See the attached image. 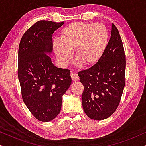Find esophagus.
<instances>
[{
    "label": "esophagus",
    "instance_id": "34e87169",
    "mask_svg": "<svg viewBox=\"0 0 146 146\" xmlns=\"http://www.w3.org/2000/svg\"><path fill=\"white\" fill-rule=\"evenodd\" d=\"M70 76H71L72 80L74 82H76V81H78L79 80V76H78L77 74H76L73 70L71 71Z\"/></svg>",
    "mask_w": 146,
    "mask_h": 146
}]
</instances>
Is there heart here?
Returning a JSON list of instances; mask_svg holds the SVG:
<instances>
[{
	"mask_svg": "<svg viewBox=\"0 0 146 146\" xmlns=\"http://www.w3.org/2000/svg\"><path fill=\"white\" fill-rule=\"evenodd\" d=\"M108 39V33L103 24L75 22L61 31L60 42H55L54 49L61 65L68 64L75 51L76 59L90 66L103 54Z\"/></svg>",
	"mask_w": 146,
	"mask_h": 146,
	"instance_id": "1",
	"label": "heart"
}]
</instances>
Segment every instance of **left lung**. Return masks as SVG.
Returning a JSON list of instances; mask_svg holds the SVG:
<instances>
[{"mask_svg":"<svg viewBox=\"0 0 146 146\" xmlns=\"http://www.w3.org/2000/svg\"><path fill=\"white\" fill-rule=\"evenodd\" d=\"M125 63L122 40L112 24L110 39L100 58L78 73L84 86L83 109L90 118L102 120L116 110L125 86Z\"/></svg>","mask_w":146,"mask_h":146,"instance_id":"left-lung-1","label":"left lung"}]
</instances>
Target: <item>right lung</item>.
I'll use <instances>...</instances> for the list:
<instances>
[{
    "label": "right lung",
    "mask_w": 146,
    "mask_h": 146,
    "mask_svg": "<svg viewBox=\"0 0 146 146\" xmlns=\"http://www.w3.org/2000/svg\"><path fill=\"white\" fill-rule=\"evenodd\" d=\"M64 22L42 20L24 33L18 53V77L22 98L28 109L41 121L58 115L62 96L71 84L68 69L56 67L48 54L52 51V35Z\"/></svg>",
    "instance_id": "1"
}]
</instances>
